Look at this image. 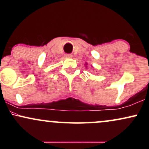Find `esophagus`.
<instances>
[{
	"label": "esophagus",
	"mask_w": 149,
	"mask_h": 149,
	"mask_svg": "<svg viewBox=\"0 0 149 149\" xmlns=\"http://www.w3.org/2000/svg\"><path fill=\"white\" fill-rule=\"evenodd\" d=\"M65 57H66V58H72L73 57V56H72V54H66V56H65Z\"/></svg>",
	"instance_id": "1"
}]
</instances>
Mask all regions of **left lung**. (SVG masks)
<instances>
[{
  "instance_id": "8db88e82",
  "label": "left lung",
  "mask_w": 149,
  "mask_h": 149,
  "mask_svg": "<svg viewBox=\"0 0 149 149\" xmlns=\"http://www.w3.org/2000/svg\"><path fill=\"white\" fill-rule=\"evenodd\" d=\"M85 65H87V64H85ZM86 67H87V66H86Z\"/></svg>"
}]
</instances>
